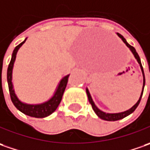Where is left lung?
Wrapping results in <instances>:
<instances>
[{
  "instance_id": "1",
  "label": "left lung",
  "mask_w": 150,
  "mask_h": 150,
  "mask_svg": "<svg viewBox=\"0 0 150 150\" xmlns=\"http://www.w3.org/2000/svg\"><path fill=\"white\" fill-rule=\"evenodd\" d=\"M117 35L121 38V40L124 41V43L129 48V50H131V52L133 53V54L134 55V57H135V59H137V61H138V63L140 65V68H141V70H142V73H143V77H144V83H143V90L142 92H141V96L139 97V100L137 102L136 104L134 105L132 107L131 109H129V110H128L125 111V112H121V113H115V114H110V113H105V112H103V111H101L100 110H99L96 105H95V103H94V101L92 100V98H91V94H90V92L88 91V89H86V94H87V96H88V99H89V101H90V103H91V106H92V109L94 110V111L96 112V114L98 115V117H100V119L102 120H107V121H116V120H121V119H124L125 117L128 116V115H129L130 114H132L134 111L135 110V109H136L138 105H139V102L141 100V98H142L143 96V92H144V85H145V78H144V70H143V66L142 64H141V61H140V58H139V54L136 52V50L135 49L130 45L129 44L128 42L126 41V40L125 39L124 37H123V35H121L120 34L117 33Z\"/></svg>"
}]
</instances>
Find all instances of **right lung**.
<instances>
[{"label":"right lung","mask_w":150,"mask_h":150,"mask_svg":"<svg viewBox=\"0 0 150 150\" xmlns=\"http://www.w3.org/2000/svg\"><path fill=\"white\" fill-rule=\"evenodd\" d=\"M25 40H26V38L23 42L19 44L14 49L11 62L8 65L7 82L9 91H10V96H11V101L14 104V105L16 106V109H18L21 112H22L23 114L29 115V116L35 117V118H45V117L51 115L59 106L61 99H62L63 94H64V91H65L67 83H68V78H69L70 75H65V77L60 80L54 96H53V97H51L48 101L42 103V104H39V105H28V104H25L23 102L19 100V99L15 94L12 81H11L12 80V69H13L14 62H15L16 57V53H17L18 50L20 49V47L25 42Z\"/></svg>","instance_id":"add662e5"}]
</instances>
